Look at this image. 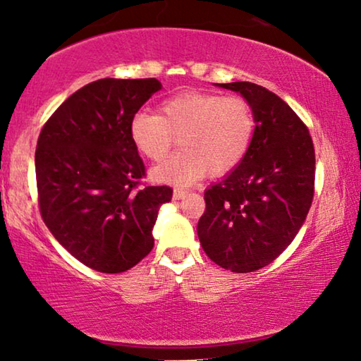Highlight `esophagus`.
<instances>
[{"label": "esophagus", "mask_w": 361, "mask_h": 361, "mask_svg": "<svg viewBox=\"0 0 361 361\" xmlns=\"http://www.w3.org/2000/svg\"><path fill=\"white\" fill-rule=\"evenodd\" d=\"M187 193H188L187 188H182V187L174 188V198L176 200H184L187 197Z\"/></svg>", "instance_id": "esophagus-1"}]
</instances>
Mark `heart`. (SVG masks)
I'll list each match as a JSON object with an SVG mask.
<instances>
[{"label":"heart","instance_id":"heart-1","mask_svg":"<svg viewBox=\"0 0 361 361\" xmlns=\"http://www.w3.org/2000/svg\"><path fill=\"white\" fill-rule=\"evenodd\" d=\"M257 118L248 99L209 92H182L159 104V114L138 111L130 119L135 148L161 161L179 137L180 149L154 169V179L190 185L204 173L234 171L250 152Z\"/></svg>","mask_w":361,"mask_h":361}]
</instances>
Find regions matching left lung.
<instances>
[{
  "instance_id": "1",
  "label": "left lung",
  "mask_w": 361,
  "mask_h": 361,
  "mask_svg": "<svg viewBox=\"0 0 361 361\" xmlns=\"http://www.w3.org/2000/svg\"><path fill=\"white\" fill-rule=\"evenodd\" d=\"M219 87L242 93L257 118L245 159L204 192L200 243L234 273L273 263L305 223L314 195V147L308 127L276 93L252 82Z\"/></svg>"
}]
</instances>
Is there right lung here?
Here are the masks:
<instances>
[{
  "instance_id": "right-lung-1",
  "label": "right lung",
  "mask_w": 361,
  "mask_h": 361,
  "mask_svg": "<svg viewBox=\"0 0 361 361\" xmlns=\"http://www.w3.org/2000/svg\"><path fill=\"white\" fill-rule=\"evenodd\" d=\"M157 79H99L49 116L38 135V207L54 238L99 273H124L154 245L158 209L168 185H145V164L130 138V119Z\"/></svg>"
}]
</instances>
